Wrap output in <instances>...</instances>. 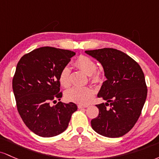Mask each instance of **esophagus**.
<instances>
[{
  "instance_id": "esophagus-1",
  "label": "esophagus",
  "mask_w": 159,
  "mask_h": 159,
  "mask_svg": "<svg viewBox=\"0 0 159 159\" xmlns=\"http://www.w3.org/2000/svg\"><path fill=\"white\" fill-rule=\"evenodd\" d=\"M89 107V105H81V104L78 105V108H79V109L86 108V107Z\"/></svg>"
}]
</instances>
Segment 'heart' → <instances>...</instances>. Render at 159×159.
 <instances>
[{"mask_svg": "<svg viewBox=\"0 0 159 159\" xmlns=\"http://www.w3.org/2000/svg\"><path fill=\"white\" fill-rule=\"evenodd\" d=\"M76 67L89 75V80L94 84L100 83L103 80L101 71L97 70V65L92 58L86 56H80L74 62ZM70 70L69 67L65 66L61 69L58 75L60 84L65 88L70 85ZM65 98L67 101L77 103H87L94 95V91L91 87H72L65 92Z\"/></svg>", "mask_w": 159, "mask_h": 159, "instance_id": "obj_1", "label": "heart"}]
</instances>
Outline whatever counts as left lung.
<instances>
[{
  "label": "left lung",
  "mask_w": 159,
  "mask_h": 159,
  "mask_svg": "<svg viewBox=\"0 0 159 159\" xmlns=\"http://www.w3.org/2000/svg\"><path fill=\"white\" fill-rule=\"evenodd\" d=\"M104 70L107 80L98 94L107 103L97 104L99 114L91 121L96 132L107 137L127 134L138 120L147 96L141 67L127 54L113 48L87 50Z\"/></svg>",
  "instance_id": "left-lung-1"
}]
</instances>
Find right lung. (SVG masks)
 I'll return each instance as SVG.
<instances>
[{
  "label": "right lung",
  "mask_w": 159,
  "mask_h": 159,
  "mask_svg": "<svg viewBox=\"0 0 159 159\" xmlns=\"http://www.w3.org/2000/svg\"><path fill=\"white\" fill-rule=\"evenodd\" d=\"M76 53L44 46L24 55L18 62L12 79V89L18 112L26 126L43 137L60 134L67 129L76 111L74 103L60 101L58 75Z\"/></svg>",
  "instance_id": "add662e5"
}]
</instances>
